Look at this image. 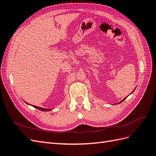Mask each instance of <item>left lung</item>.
I'll return each mask as SVG.
<instances>
[{
  "mask_svg": "<svg viewBox=\"0 0 156 156\" xmlns=\"http://www.w3.org/2000/svg\"><path fill=\"white\" fill-rule=\"evenodd\" d=\"M126 98H125V99H123V100H125V99H126ZM123 100H122V101H121V102H119V103H121V102H122V101H123Z\"/></svg>",
  "mask_w": 156,
  "mask_h": 156,
  "instance_id": "left-lung-1",
  "label": "left lung"
}]
</instances>
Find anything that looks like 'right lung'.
Returning <instances> with one entry per match:
<instances>
[{
  "label": "right lung",
  "mask_w": 156,
  "mask_h": 156,
  "mask_svg": "<svg viewBox=\"0 0 156 156\" xmlns=\"http://www.w3.org/2000/svg\"><path fill=\"white\" fill-rule=\"evenodd\" d=\"M34 107H35V108H36V109H39V110H41V111H51V109H44V108H41V107H37V106H35V105H32Z\"/></svg>",
  "instance_id": "1"
}]
</instances>
